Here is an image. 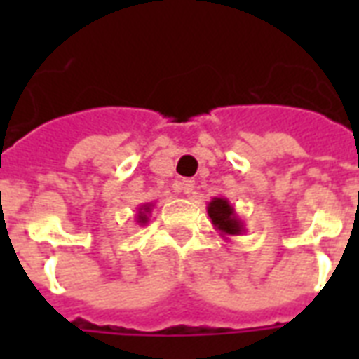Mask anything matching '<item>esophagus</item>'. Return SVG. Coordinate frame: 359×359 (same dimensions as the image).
I'll return each instance as SVG.
<instances>
[{
	"label": "esophagus",
	"instance_id": "1",
	"mask_svg": "<svg viewBox=\"0 0 359 359\" xmlns=\"http://www.w3.org/2000/svg\"><path fill=\"white\" fill-rule=\"evenodd\" d=\"M194 188H196V182L191 179H186L180 182V191L184 194V196H190V194H194Z\"/></svg>",
	"mask_w": 359,
	"mask_h": 359
}]
</instances>
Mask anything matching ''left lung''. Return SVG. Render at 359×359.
Here are the masks:
<instances>
[{
    "label": "left lung",
    "mask_w": 359,
    "mask_h": 359,
    "mask_svg": "<svg viewBox=\"0 0 359 359\" xmlns=\"http://www.w3.org/2000/svg\"><path fill=\"white\" fill-rule=\"evenodd\" d=\"M207 212L210 216L214 229L219 231V235L225 240L229 236H240L245 233L244 222L238 218L235 207L231 205L227 197H214L207 205Z\"/></svg>",
    "instance_id": "obj_1"
}]
</instances>
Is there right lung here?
Returning <instances> with one entry per match:
<instances>
[{
	"instance_id": "obj_1",
	"label": "right lung",
	"mask_w": 359,
	"mask_h": 359,
	"mask_svg": "<svg viewBox=\"0 0 359 359\" xmlns=\"http://www.w3.org/2000/svg\"><path fill=\"white\" fill-rule=\"evenodd\" d=\"M152 208H154V203H143V205H140L137 214H135V222H137V225L149 224V216H151Z\"/></svg>"
}]
</instances>
